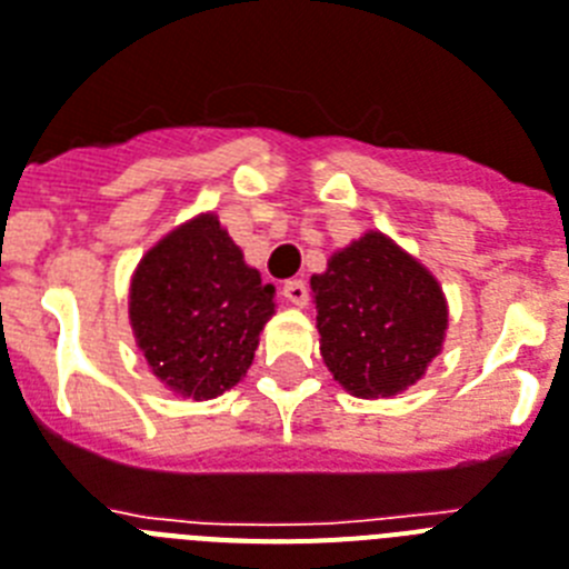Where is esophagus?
I'll return each instance as SVG.
<instances>
[{
  "label": "esophagus",
  "mask_w": 569,
  "mask_h": 569,
  "mask_svg": "<svg viewBox=\"0 0 569 569\" xmlns=\"http://www.w3.org/2000/svg\"><path fill=\"white\" fill-rule=\"evenodd\" d=\"M283 298L289 300V303H295V307H307V300H309L307 283H303V280H286Z\"/></svg>",
  "instance_id": "obj_1"
}]
</instances>
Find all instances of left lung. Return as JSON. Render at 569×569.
<instances>
[{
    "label": "left lung",
    "mask_w": 569,
    "mask_h": 569,
    "mask_svg": "<svg viewBox=\"0 0 569 569\" xmlns=\"http://www.w3.org/2000/svg\"><path fill=\"white\" fill-rule=\"evenodd\" d=\"M329 373L361 399L393 396L422 379L442 347V289L385 233H365L309 280Z\"/></svg>",
    "instance_id": "left-lung-1"
}]
</instances>
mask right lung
Wrapping results in <instances>:
<instances>
[{
    "label": "right lung",
    "mask_w": 569,
    "mask_h": 569,
    "mask_svg": "<svg viewBox=\"0 0 569 569\" xmlns=\"http://www.w3.org/2000/svg\"><path fill=\"white\" fill-rule=\"evenodd\" d=\"M262 286L213 213L167 233L138 262L130 321L152 373L181 396L213 399L246 376L274 315Z\"/></svg>",
    "instance_id": "right-lung-1"
}]
</instances>
